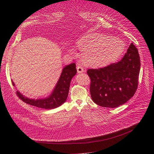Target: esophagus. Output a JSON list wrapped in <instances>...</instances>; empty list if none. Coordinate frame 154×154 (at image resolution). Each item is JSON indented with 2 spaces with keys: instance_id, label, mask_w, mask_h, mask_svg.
Instances as JSON below:
<instances>
[{
  "instance_id": "esophagus-1",
  "label": "esophagus",
  "mask_w": 154,
  "mask_h": 154,
  "mask_svg": "<svg viewBox=\"0 0 154 154\" xmlns=\"http://www.w3.org/2000/svg\"><path fill=\"white\" fill-rule=\"evenodd\" d=\"M77 72L79 73V74H80V73H82L83 72L85 71L84 69L82 67V66L79 64H78L77 66Z\"/></svg>"
}]
</instances>
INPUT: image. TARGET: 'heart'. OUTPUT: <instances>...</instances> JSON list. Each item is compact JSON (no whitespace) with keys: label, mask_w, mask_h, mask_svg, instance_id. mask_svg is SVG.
<instances>
[{"label":"heart","mask_w":154,"mask_h":154,"mask_svg":"<svg viewBox=\"0 0 154 154\" xmlns=\"http://www.w3.org/2000/svg\"><path fill=\"white\" fill-rule=\"evenodd\" d=\"M83 54L85 63L88 66L99 67L117 59L125 49L122 40L99 33H91L78 42Z\"/></svg>","instance_id":"heart-1"}]
</instances>
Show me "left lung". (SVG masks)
<instances>
[{
  "label": "left lung",
  "mask_w": 154,
  "mask_h": 154,
  "mask_svg": "<svg viewBox=\"0 0 154 154\" xmlns=\"http://www.w3.org/2000/svg\"><path fill=\"white\" fill-rule=\"evenodd\" d=\"M140 68L137 48L132 43L124 57L116 63L98 69L87 71L91 79L92 100L103 107L116 108L135 94Z\"/></svg>",
  "instance_id": "8db88e82"
}]
</instances>
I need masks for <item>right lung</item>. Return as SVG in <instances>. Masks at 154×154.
I'll return each instance as SVG.
<instances>
[{"label":"right lung","mask_w":154,"mask_h":154,"mask_svg":"<svg viewBox=\"0 0 154 154\" xmlns=\"http://www.w3.org/2000/svg\"><path fill=\"white\" fill-rule=\"evenodd\" d=\"M76 74L77 69L75 63H72L65 67L53 92L47 98L36 100L29 99L23 96L18 91H17V95L22 101L31 106L45 109L57 108L66 101L69 94L70 81L72 77ZM12 84L15 85L13 82Z\"/></svg>","instance_id":"1"}]
</instances>
